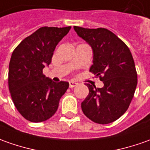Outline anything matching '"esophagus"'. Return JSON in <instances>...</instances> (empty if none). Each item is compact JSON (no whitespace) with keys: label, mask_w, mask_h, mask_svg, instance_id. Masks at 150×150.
I'll return each mask as SVG.
<instances>
[{"label":"esophagus","mask_w":150,"mask_h":150,"mask_svg":"<svg viewBox=\"0 0 150 150\" xmlns=\"http://www.w3.org/2000/svg\"><path fill=\"white\" fill-rule=\"evenodd\" d=\"M78 85V83H76V82H74V81H70L69 82V86H70V88H74L75 86H77Z\"/></svg>","instance_id":"esophagus-1"}]
</instances>
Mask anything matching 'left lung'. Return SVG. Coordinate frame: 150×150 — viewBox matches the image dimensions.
Here are the masks:
<instances>
[{"instance_id": "left-lung-1", "label": "left lung", "mask_w": 150, "mask_h": 150, "mask_svg": "<svg viewBox=\"0 0 150 150\" xmlns=\"http://www.w3.org/2000/svg\"><path fill=\"white\" fill-rule=\"evenodd\" d=\"M93 52L89 71L103 82V88L86 83L88 94L81 103L83 114L98 124H108L128 109L137 85V72L129 47L116 34L104 28L74 26Z\"/></svg>"}]
</instances>
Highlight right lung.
Returning a JSON list of instances; mask_svg holds the SVG:
<instances>
[{
    "label": "right lung",
    "mask_w": 150,
    "mask_h": 150,
    "mask_svg": "<svg viewBox=\"0 0 150 150\" xmlns=\"http://www.w3.org/2000/svg\"><path fill=\"white\" fill-rule=\"evenodd\" d=\"M71 26L42 27L15 47L9 65L8 83L16 109L32 122L47 121L56 113L69 83L53 82L42 70L52 62L54 50Z\"/></svg>",
    "instance_id": "1"
}]
</instances>
